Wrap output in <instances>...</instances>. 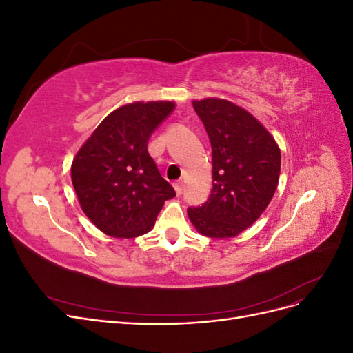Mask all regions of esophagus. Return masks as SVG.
Here are the masks:
<instances>
[{"label":"esophagus","instance_id":"obj_1","mask_svg":"<svg viewBox=\"0 0 353 353\" xmlns=\"http://www.w3.org/2000/svg\"><path fill=\"white\" fill-rule=\"evenodd\" d=\"M174 188L176 191V194H183V190H184V185H183V181H175L174 183Z\"/></svg>","mask_w":353,"mask_h":353}]
</instances>
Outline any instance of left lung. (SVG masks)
Here are the masks:
<instances>
[{
    "mask_svg": "<svg viewBox=\"0 0 353 353\" xmlns=\"http://www.w3.org/2000/svg\"><path fill=\"white\" fill-rule=\"evenodd\" d=\"M193 108L210 140L213 187L206 203L188 208V218L203 236L236 237L270 205L280 178V147L254 116L228 100H194Z\"/></svg>",
    "mask_w": 353,
    "mask_h": 353,
    "instance_id": "obj_1",
    "label": "left lung"
}]
</instances>
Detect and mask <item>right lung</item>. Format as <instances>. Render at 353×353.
<instances>
[{
    "instance_id": "obj_1",
    "label": "right lung",
    "mask_w": 353,
    "mask_h": 353,
    "mask_svg": "<svg viewBox=\"0 0 353 353\" xmlns=\"http://www.w3.org/2000/svg\"><path fill=\"white\" fill-rule=\"evenodd\" d=\"M174 101H135L113 110L72 162V184L85 215L104 234L148 232L175 190L160 175L147 143L172 113Z\"/></svg>"
}]
</instances>
